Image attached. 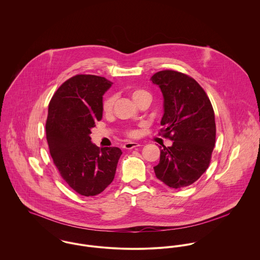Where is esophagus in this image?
<instances>
[{"label":"esophagus","mask_w":260,"mask_h":260,"mask_svg":"<svg viewBox=\"0 0 260 260\" xmlns=\"http://www.w3.org/2000/svg\"><path fill=\"white\" fill-rule=\"evenodd\" d=\"M138 146H140V144L137 143V142H127V143H125L123 145V148L133 149L135 148V147H138Z\"/></svg>","instance_id":"34e87169"}]
</instances>
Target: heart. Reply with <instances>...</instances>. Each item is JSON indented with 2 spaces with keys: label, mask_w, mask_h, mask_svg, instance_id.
Here are the masks:
<instances>
[{
  "label": "heart",
  "mask_w": 260,
  "mask_h": 260,
  "mask_svg": "<svg viewBox=\"0 0 260 260\" xmlns=\"http://www.w3.org/2000/svg\"><path fill=\"white\" fill-rule=\"evenodd\" d=\"M130 93H131L132 99L136 102V104H138L141 100H143L146 97H151L149 92L144 89H141V88L133 89V90H131ZM114 102H115V97L113 95H106L102 100V104H101L102 111L104 112L105 114L111 113L113 110V106H114ZM124 134L127 137H135L137 135V131L133 128H128L124 131Z\"/></svg>",
  "instance_id": "b5f03b06"
}]
</instances>
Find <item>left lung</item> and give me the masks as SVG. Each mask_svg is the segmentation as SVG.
<instances>
[{
	"instance_id": "left-lung-1",
	"label": "left lung",
	"mask_w": 260,
	"mask_h": 260,
	"mask_svg": "<svg viewBox=\"0 0 260 260\" xmlns=\"http://www.w3.org/2000/svg\"><path fill=\"white\" fill-rule=\"evenodd\" d=\"M151 80L164 97L160 132L173 141L171 147L163 146L160 151L155 175L171 188L191 185L211 161L216 137L213 107L203 88L188 75L163 70Z\"/></svg>"
}]
</instances>
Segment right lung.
<instances>
[{
    "mask_svg": "<svg viewBox=\"0 0 260 260\" xmlns=\"http://www.w3.org/2000/svg\"><path fill=\"white\" fill-rule=\"evenodd\" d=\"M112 82L95 75H75L53 95L48 108L46 138L53 162L64 181L83 196H95L114 179L118 147L99 148L91 129L102 119V96Z\"/></svg>",
    "mask_w": 260,
    "mask_h": 260,
    "instance_id": "add662e5",
    "label": "right lung"
}]
</instances>
